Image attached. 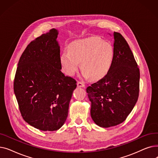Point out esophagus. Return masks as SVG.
<instances>
[{
    "label": "esophagus",
    "instance_id": "obj_1",
    "mask_svg": "<svg viewBox=\"0 0 158 158\" xmlns=\"http://www.w3.org/2000/svg\"><path fill=\"white\" fill-rule=\"evenodd\" d=\"M77 85V86L79 87V88H84L85 86V84L83 83V82H81V81H78Z\"/></svg>",
    "mask_w": 158,
    "mask_h": 158
}]
</instances>
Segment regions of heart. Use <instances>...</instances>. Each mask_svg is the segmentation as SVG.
<instances>
[{
  "mask_svg": "<svg viewBox=\"0 0 158 158\" xmlns=\"http://www.w3.org/2000/svg\"><path fill=\"white\" fill-rule=\"evenodd\" d=\"M111 44L98 37H90L70 43L68 51L61 55L60 62L64 72L73 76L79 69L82 76L94 80L101 79L110 72L114 60Z\"/></svg>",
  "mask_w": 158,
  "mask_h": 158,
  "instance_id": "b5f03b06",
  "label": "heart"
}]
</instances>
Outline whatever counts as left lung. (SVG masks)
Returning a JSON list of instances; mask_svg holds the SVG:
<instances>
[{
	"label": "left lung",
	"mask_w": 158,
	"mask_h": 158,
	"mask_svg": "<svg viewBox=\"0 0 158 158\" xmlns=\"http://www.w3.org/2000/svg\"><path fill=\"white\" fill-rule=\"evenodd\" d=\"M114 60L106 76L86 88L91 117L97 126L110 127L125 120L138 98L139 70L122 35L114 32Z\"/></svg>",
	"instance_id": "left-lung-1"
}]
</instances>
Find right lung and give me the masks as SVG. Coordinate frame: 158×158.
Wrapping results in <instances>:
<instances>
[{
	"instance_id": "right-lung-1",
	"label": "right lung",
	"mask_w": 158,
	"mask_h": 158,
	"mask_svg": "<svg viewBox=\"0 0 158 158\" xmlns=\"http://www.w3.org/2000/svg\"><path fill=\"white\" fill-rule=\"evenodd\" d=\"M58 32L52 29L36 38L22 53L14 80V92L23 120L44 131L61 128L67 118L77 82L61 72Z\"/></svg>"
}]
</instances>
